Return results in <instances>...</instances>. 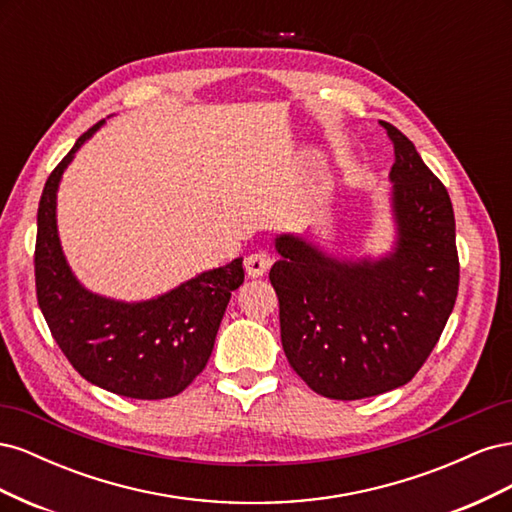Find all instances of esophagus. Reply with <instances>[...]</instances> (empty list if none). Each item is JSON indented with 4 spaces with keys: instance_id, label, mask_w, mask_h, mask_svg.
I'll return each mask as SVG.
<instances>
[{
    "instance_id": "1",
    "label": "esophagus",
    "mask_w": 512,
    "mask_h": 512,
    "mask_svg": "<svg viewBox=\"0 0 512 512\" xmlns=\"http://www.w3.org/2000/svg\"><path fill=\"white\" fill-rule=\"evenodd\" d=\"M273 265V258L267 252H254L245 258V273L250 277H262Z\"/></svg>"
}]
</instances>
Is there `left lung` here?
<instances>
[{
	"mask_svg": "<svg viewBox=\"0 0 512 512\" xmlns=\"http://www.w3.org/2000/svg\"><path fill=\"white\" fill-rule=\"evenodd\" d=\"M382 128L395 149V250L380 260H337L297 235L275 239L282 258L269 280L286 359L329 399L408 384L438 344L459 290L451 196L406 134L386 121Z\"/></svg>",
	"mask_w": 512,
	"mask_h": 512,
	"instance_id": "1",
	"label": "left lung"
}]
</instances>
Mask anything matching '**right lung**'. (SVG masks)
I'll list each match as a JSON object with an SVG mask.
<instances>
[{
    "label": "right lung",
    "instance_id": "right-lung-1",
    "mask_svg": "<svg viewBox=\"0 0 512 512\" xmlns=\"http://www.w3.org/2000/svg\"><path fill=\"white\" fill-rule=\"evenodd\" d=\"M102 123L74 143L44 183L34 254L38 305L57 346L87 382L132 399L175 397L209 361L230 294L243 284V260L141 303L113 301L83 288L61 252L57 188L74 153Z\"/></svg>",
    "mask_w": 512,
    "mask_h": 512
}]
</instances>
